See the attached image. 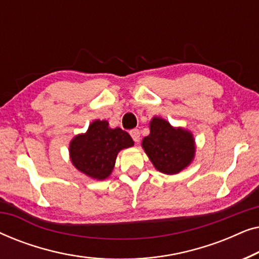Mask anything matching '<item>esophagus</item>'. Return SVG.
<instances>
[{
  "label": "esophagus",
  "instance_id": "obj_1",
  "mask_svg": "<svg viewBox=\"0 0 259 259\" xmlns=\"http://www.w3.org/2000/svg\"><path fill=\"white\" fill-rule=\"evenodd\" d=\"M130 134H131V137H132V139L136 141V143H139V140H140V132H139V130H137V128L131 130L130 131Z\"/></svg>",
  "mask_w": 259,
  "mask_h": 259
}]
</instances>
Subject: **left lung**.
Returning a JSON list of instances; mask_svg holds the SVG:
<instances>
[{"label": "left lung", "mask_w": 259, "mask_h": 259, "mask_svg": "<svg viewBox=\"0 0 259 259\" xmlns=\"http://www.w3.org/2000/svg\"><path fill=\"white\" fill-rule=\"evenodd\" d=\"M150 136L145 137L143 147L154 167L166 175H176L192 161L194 140L192 134L173 128L164 119L153 118Z\"/></svg>", "instance_id": "1"}]
</instances>
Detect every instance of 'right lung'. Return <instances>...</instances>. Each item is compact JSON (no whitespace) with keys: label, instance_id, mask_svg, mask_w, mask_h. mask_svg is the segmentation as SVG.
<instances>
[{"label":"right lung","instance_id":"obj_1","mask_svg":"<svg viewBox=\"0 0 259 259\" xmlns=\"http://www.w3.org/2000/svg\"><path fill=\"white\" fill-rule=\"evenodd\" d=\"M132 138L119 127L112 130L106 120H95L87 133L80 134L70 143L73 165L93 179L102 180L111 175L116 155L122 148L133 146Z\"/></svg>","mask_w":259,"mask_h":259}]
</instances>
